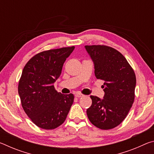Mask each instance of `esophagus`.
Masks as SVG:
<instances>
[{
	"mask_svg": "<svg viewBox=\"0 0 154 154\" xmlns=\"http://www.w3.org/2000/svg\"><path fill=\"white\" fill-rule=\"evenodd\" d=\"M84 96L82 94H80V93H77L76 94H75V96H76L77 98H80V97H83V96Z\"/></svg>",
	"mask_w": 154,
	"mask_h": 154,
	"instance_id": "1",
	"label": "esophagus"
}]
</instances>
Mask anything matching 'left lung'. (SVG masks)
Masks as SVG:
<instances>
[{
	"label": "left lung",
	"instance_id": "8db88e82",
	"mask_svg": "<svg viewBox=\"0 0 154 154\" xmlns=\"http://www.w3.org/2000/svg\"><path fill=\"white\" fill-rule=\"evenodd\" d=\"M94 64L96 79L103 80V99L90 96L92 105L87 109L91 123L109 130L126 118L134 100L136 76L131 66L116 49L106 45H85Z\"/></svg>",
	"mask_w": 154,
	"mask_h": 154
}]
</instances>
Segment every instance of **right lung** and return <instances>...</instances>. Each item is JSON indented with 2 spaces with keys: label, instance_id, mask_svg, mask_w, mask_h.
Returning <instances> with one entry per match:
<instances>
[{
  "label": "right lung",
  "instance_id": "right-lung-1",
  "mask_svg": "<svg viewBox=\"0 0 154 154\" xmlns=\"http://www.w3.org/2000/svg\"><path fill=\"white\" fill-rule=\"evenodd\" d=\"M74 49L72 46L40 52L23 69L18 84L21 103L29 118L41 128L52 130L60 126L73 103L74 95L58 92L54 83Z\"/></svg>",
  "mask_w": 154,
  "mask_h": 154
}]
</instances>
